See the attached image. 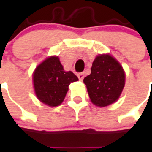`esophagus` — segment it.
Masks as SVG:
<instances>
[{"instance_id":"obj_1","label":"esophagus","mask_w":152,"mask_h":152,"mask_svg":"<svg viewBox=\"0 0 152 152\" xmlns=\"http://www.w3.org/2000/svg\"><path fill=\"white\" fill-rule=\"evenodd\" d=\"M78 78H79V79L80 80V81H82L83 79H84V78H85V73H80L78 74Z\"/></svg>"}]
</instances>
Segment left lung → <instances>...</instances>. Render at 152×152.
Returning <instances> with one entry per match:
<instances>
[{"label": "left lung", "instance_id": "8db88e82", "mask_svg": "<svg viewBox=\"0 0 152 152\" xmlns=\"http://www.w3.org/2000/svg\"><path fill=\"white\" fill-rule=\"evenodd\" d=\"M84 83L91 102L103 107L119 98L125 85V73L112 56L99 55L93 61L91 74L84 79Z\"/></svg>", "mask_w": 152, "mask_h": 152}]
</instances>
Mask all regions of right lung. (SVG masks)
<instances>
[{
    "mask_svg": "<svg viewBox=\"0 0 152 152\" xmlns=\"http://www.w3.org/2000/svg\"><path fill=\"white\" fill-rule=\"evenodd\" d=\"M78 80L73 72L64 71L58 56L46 58L33 74L36 96L49 107L59 106L66 96L69 85Z\"/></svg>",
    "mask_w": 152,
    "mask_h": 152,
    "instance_id": "right-lung-1",
    "label": "right lung"
}]
</instances>
